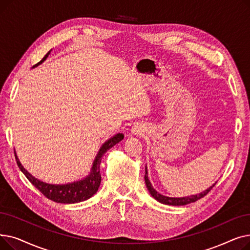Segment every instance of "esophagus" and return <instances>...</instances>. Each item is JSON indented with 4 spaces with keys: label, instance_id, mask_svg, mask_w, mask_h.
I'll use <instances>...</instances> for the list:
<instances>
[{
    "label": "esophagus",
    "instance_id": "esophagus-1",
    "mask_svg": "<svg viewBox=\"0 0 250 250\" xmlns=\"http://www.w3.org/2000/svg\"><path fill=\"white\" fill-rule=\"evenodd\" d=\"M132 132H133V134H135V135H141V133L143 132V130H142V127H141L140 125H135V126L133 127V129H132Z\"/></svg>",
    "mask_w": 250,
    "mask_h": 250
}]
</instances>
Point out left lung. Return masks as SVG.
Returning <instances> with one entry per match:
<instances>
[{"label": "left lung", "mask_w": 250, "mask_h": 250, "mask_svg": "<svg viewBox=\"0 0 250 250\" xmlns=\"http://www.w3.org/2000/svg\"><path fill=\"white\" fill-rule=\"evenodd\" d=\"M146 173H145V182H146V186H147V188L148 190L150 191L151 195L153 196V198L155 200H157L158 202L164 204V205H169V206H185V205H188V204H190V203H194L198 200L204 198L205 195H207V193L211 190L215 185H213L211 188H208L207 190H205L204 192L202 193H199V194H195V195H191V196H186V198H169V196H164L162 194H160L159 192H157L152 185L150 180L148 179V172H147V167H146Z\"/></svg>", "instance_id": "8db88e82"}]
</instances>
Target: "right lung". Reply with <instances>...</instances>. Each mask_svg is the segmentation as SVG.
<instances>
[{
    "instance_id": "right-lung-1",
    "label": "right lung",
    "mask_w": 250,
    "mask_h": 250,
    "mask_svg": "<svg viewBox=\"0 0 250 250\" xmlns=\"http://www.w3.org/2000/svg\"><path fill=\"white\" fill-rule=\"evenodd\" d=\"M49 52H47V54L44 56V58L38 63L42 62L47 58ZM123 139H124L123 134H117L103 144L96 156L93 166H92V169H91V173L88 177L80 181L68 183V185H62V186L48 185V183L42 182L41 180H38L37 178L33 177L29 172H27V170L24 169V167L21 165L20 161L17 158L16 153L15 152L14 153H15V158H16L18 167L21 169V171L24 173L26 177H27V179L32 183V185L45 196V198L60 204H75V203L86 201L90 199L94 193H96L101 182L100 163H101L102 156L104 155V153L107 152V150L112 148L115 144L121 142Z\"/></svg>"
}]
</instances>
